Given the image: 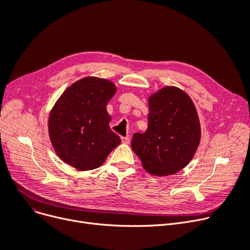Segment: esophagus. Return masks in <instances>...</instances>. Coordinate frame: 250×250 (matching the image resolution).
Segmentation results:
<instances>
[{"label": "esophagus", "instance_id": "1", "mask_svg": "<svg viewBox=\"0 0 250 250\" xmlns=\"http://www.w3.org/2000/svg\"><path fill=\"white\" fill-rule=\"evenodd\" d=\"M123 144H128L129 143V137H122Z\"/></svg>", "mask_w": 250, "mask_h": 250}]
</instances>
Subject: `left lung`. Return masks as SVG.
I'll list each match as a JSON object with an SVG mask.
<instances>
[{
    "mask_svg": "<svg viewBox=\"0 0 250 250\" xmlns=\"http://www.w3.org/2000/svg\"><path fill=\"white\" fill-rule=\"evenodd\" d=\"M148 127L135 133L132 149L152 176L173 175L188 166L196 152L201 126L190 96L167 85L148 98Z\"/></svg>",
    "mask_w": 250,
    "mask_h": 250,
    "instance_id": "left-lung-1",
    "label": "left lung"
}]
</instances>
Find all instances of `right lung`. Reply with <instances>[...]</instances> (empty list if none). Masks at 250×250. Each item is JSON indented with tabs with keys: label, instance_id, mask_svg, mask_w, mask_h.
<instances>
[{
	"label": "right lung",
	"instance_id": "add662e5",
	"mask_svg": "<svg viewBox=\"0 0 250 250\" xmlns=\"http://www.w3.org/2000/svg\"><path fill=\"white\" fill-rule=\"evenodd\" d=\"M116 85L109 80L83 78L65 90L49 114L48 132L58 157L78 170L101 167L122 140L110 127L106 106Z\"/></svg>",
	"mask_w": 250,
	"mask_h": 250
}]
</instances>
